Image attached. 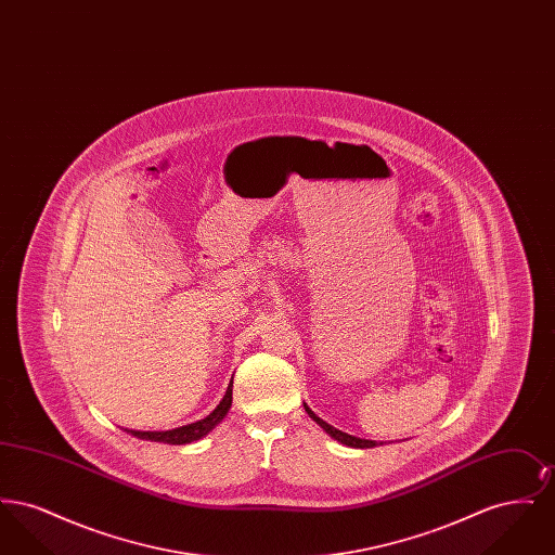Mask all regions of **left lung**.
Returning <instances> with one entry per match:
<instances>
[{
  "label": "left lung",
  "mask_w": 555,
  "mask_h": 555,
  "mask_svg": "<svg viewBox=\"0 0 555 555\" xmlns=\"http://www.w3.org/2000/svg\"><path fill=\"white\" fill-rule=\"evenodd\" d=\"M306 408V405H304ZM306 412H308V408H306ZM314 421H317L335 441H339V443H344V446H349V448H374L376 443L374 441H369V439H360V437H353V435H347L344 430H339V428H335V426H331V424L324 423V421H320L314 412H308Z\"/></svg>",
  "instance_id": "obj_1"
}]
</instances>
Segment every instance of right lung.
Wrapping results in <instances>:
<instances>
[{
	"instance_id": "right-lung-1",
	"label": "right lung",
	"mask_w": 555,
	"mask_h": 555,
	"mask_svg": "<svg viewBox=\"0 0 555 555\" xmlns=\"http://www.w3.org/2000/svg\"><path fill=\"white\" fill-rule=\"evenodd\" d=\"M231 389L227 391V396L222 397V401L214 408V412H210L204 421H197V423L185 424V426H179V428H172V430H162V433H141V430H129L132 437H139V439H147V441H159V443H168V446H186V443H193V441H199L204 439L208 433H211L218 424L224 421V416L229 414L231 410Z\"/></svg>"
}]
</instances>
